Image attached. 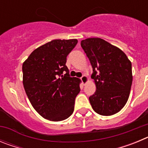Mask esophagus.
<instances>
[{"instance_id": "obj_1", "label": "esophagus", "mask_w": 148, "mask_h": 148, "mask_svg": "<svg viewBox=\"0 0 148 148\" xmlns=\"http://www.w3.org/2000/svg\"><path fill=\"white\" fill-rule=\"evenodd\" d=\"M81 80H82V83L84 84V85H85L88 82V78H87V75H83V76L81 78Z\"/></svg>"}]
</instances>
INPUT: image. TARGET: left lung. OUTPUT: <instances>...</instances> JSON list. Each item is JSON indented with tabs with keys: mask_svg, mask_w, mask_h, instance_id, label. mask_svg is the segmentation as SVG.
Segmentation results:
<instances>
[{
	"mask_svg": "<svg viewBox=\"0 0 148 148\" xmlns=\"http://www.w3.org/2000/svg\"><path fill=\"white\" fill-rule=\"evenodd\" d=\"M92 67L91 78L96 86L89 100L95 112L112 116L119 112L130 95L133 75L131 62L117 47L99 38L81 41Z\"/></svg>",
	"mask_w": 148,
	"mask_h": 148,
	"instance_id": "left-lung-1",
	"label": "left lung"
}]
</instances>
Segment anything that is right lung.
<instances>
[{
  "instance_id": "obj_1",
  "label": "right lung",
  "mask_w": 148,
  "mask_h": 148,
  "mask_svg": "<svg viewBox=\"0 0 148 148\" xmlns=\"http://www.w3.org/2000/svg\"><path fill=\"white\" fill-rule=\"evenodd\" d=\"M77 43L76 39L51 40L35 49L23 63V84L27 97L34 109L49 121H63L74 110L81 82L70 77L66 62Z\"/></svg>"
}]
</instances>
